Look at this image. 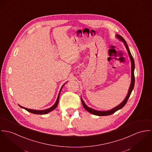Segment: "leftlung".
I'll use <instances>...</instances> for the list:
<instances>
[{
  "mask_svg": "<svg viewBox=\"0 0 152 152\" xmlns=\"http://www.w3.org/2000/svg\"><path fill=\"white\" fill-rule=\"evenodd\" d=\"M117 38H118L119 40H121V41H122L128 51V54L129 55L130 59H131V85L129 88V91L128 93V94L126 96V97H125V99H124V100L122 101L119 105H118V106H117L116 107L113 108L112 110H108V111H98V110H94L93 108H91L90 107H88L87 105H86V104L84 103V101L83 100V99L81 98L82 102V104L84 107V108L86 110H87L88 112H89L90 113L96 115H98V116H106V115H110L113 113H114L115 112H116L117 111H118L119 110L121 109L122 107H124V105L126 104V103L127 102V101L128 100V99L130 97V95L132 93V91L134 89V85H135V76H134V70H135V62H134V59L131 53V52L129 51V49L128 48V46L126 44V42L125 41V40L122 37H121V35H119V34L116 35Z\"/></svg>",
  "mask_w": 152,
  "mask_h": 152,
  "instance_id": "8db88e82",
  "label": "left lung"
}]
</instances>
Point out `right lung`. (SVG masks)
I'll return each instance as SVG.
<instances>
[{"instance_id": "obj_1", "label": "right lung", "mask_w": 152, "mask_h": 152, "mask_svg": "<svg viewBox=\"0 0 152 152\" xmlns=\"http://www.w3.org/2000/svg\"><path fill=\"white\" fill-rule=\"evenodd\" d=\"M64 84L62 86V87H61V90H60V91H59V94H58V96L56 101L55 102V103L54 104V105H53V106H52L51 108H48V109H46V110H35L28 109V108H27L21 107V106H20V105H19L21 108H24V109H25L26 110H27V111H28V112H30V113H33V114H41V115H43V114H47V113H49L50 112H51L52 110H55V109L56 108V107H57V105H58V102H59V95H60L61 90H62L63 86H64Z\"/></svg>"}]
</instances>
